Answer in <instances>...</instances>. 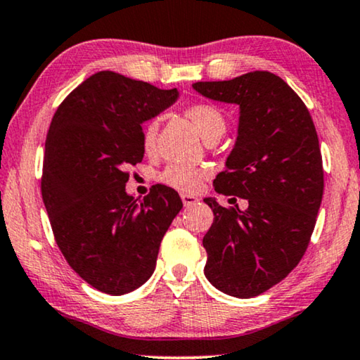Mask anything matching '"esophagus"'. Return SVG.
Segmentation results:
<instances>
[{
    "instance_id": "esophagus-1",
    "label": "esophagus",
    "mask_w": 360,
    "mask_h": 360,
    "mask_svg": "<svg viewBox=\"0 0 360 360\" xmlns=\"http://www.w3.org/2000/svg\"><path fill=\"white\" fill-rule=\"evenodd\" d=\"M181 201H184L185 206H193V205H196V202H198V198L184 193V195H181Z\"/></svg>"
}]
</instances>
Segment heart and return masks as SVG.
<instances>
[{
    "mask_svg": "<svg viewBox=\"0 0 360 360\" xmlns=\"http://www.w3.org/2000/svg\"><path fill=\"white\" fill-rule=\"evenodd\" d=\"M185 117L195 124L198 133L201 134L206 143L212 141V139H219L226 131V118H224L219 108L210 105V103H193L185 110ZM155 139H158V122L153 120V122L144 124L141 133V143L146 154H154ZM207 175L210 174H207L206 169L185 167V165L174 164L169 165L159 175V180L174 190L195 193L201 188Z\"/></svg>",
    "mask_w": 360,
    "mask_h": 360,
    "instance_id": "b5f03b06",
    "label": "heart"
}]
</instances>
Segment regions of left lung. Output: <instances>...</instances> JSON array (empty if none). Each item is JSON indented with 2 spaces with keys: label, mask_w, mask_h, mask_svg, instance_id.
I'll return each instance as SVG.
<instances>
[{
  "label": "left lung",
  "mask_w": 360,
  "mask_h": 360,
  "mask_svg": "<svg viewBox=\"0 0 360 360\" xmlns=\"http://www.w3.org/2000/svg\"><path fill=\"white\" fill-rule=\"evenodd\" d=\"M193 89L240 107L237 141L214 190L243 198L248 207L206 198L214 221L202 247L207 281L250 299L281 283L309 247L323 198L319 134L302 98L269 71L195 82Z\"/></svg>",
  "instance_id": "left-lung-1"
}]
</instances>
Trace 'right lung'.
Listing matches in <instances>:
<instances>
[{
	"instance_id": "obj_1",
	"label": "right lung",
	"mask_w": 360,
	"mask_h": 360,
	"mask_svg": "<svg viewBox=\"0 0 360 360\" xmlns=\"http://www.w3.org/2000/svg\"><path fill=\"white\" fill-rule=\"evenodd\" d=\"M179 91L98 71L68 96L45 141L41 198L70 266L101 292L128 294L154 273L162 237L181 202L154 185L141 202L124 185L141 162V124Z\"/></svg>"
}]
</instances>
